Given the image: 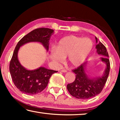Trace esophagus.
I'll return each mask as SVG.
<instances>
[{
    "label": "esophagus",
    "mask_w": 120,
    "mask_h": 120,
    "mask_svg": "<svg viewBox=\"0 0 120 120\" xmlns=\"http://www.w3.org/2000/svg\"><path fill=\"white\" fill-rule=\"evenodd\" d=\"M61 71L62 72H67V71L66 70H65V69H62V70H61Z\"/></svg>",
    "instance_id": "34e87169"
}]
</instances>
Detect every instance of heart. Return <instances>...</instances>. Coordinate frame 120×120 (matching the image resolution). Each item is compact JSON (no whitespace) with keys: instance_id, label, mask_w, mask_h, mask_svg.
<instances>
[{"instance_id":"heart-1","label":"heart","mask_w":120,"mask_h":120,"mask_svg":"<svg viewBox=\"0 0 120 120\" xmlns=\"http://www.w3.org/2000/svg\"><path fill=\"white\" fill-rule=\"evenodd\" d=\"M93 42L89 38L74 35L66 36L59 42L56 50L52 49L50 58L53 61L60 64L68 56L73 66L78 67L85 61L93 48Z\"/></svg>"}]
</instances>
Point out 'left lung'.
I'll return each instance as SVG.
<instances>
[{"mask_svg": "<svg viewBox=\"0 0 120 120\" xmlns=\"http://www.w3.org/2000/svg\"><path fill=\"white\" fill-rule=\"evenodd\" d=\"M95 39L97 43L96 52L99 55L104 56L100 59L106 64V68L102 76L95 78L89 77L86 73L87 62L72 70L76 74V78L74 82L67 85V88L71 95L78 99H89L99 94L104 88L108 78L110 69L108 52L105 46L98 41L96 36Z\"/></svg>", "mask_w": 120, "mask_h": 120, "instance_id": "8db88e82", "label": "left lung"}]
</instances>
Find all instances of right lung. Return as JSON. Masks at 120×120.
I'll list each match as a JSON object with an SVG mask.
<instances>
[{
  "label": "right lung",
  "mask_w": 120,
  "mask_h": 120,
  "mask_svg": "<svg viewBox=\"0 0 120 120\" xmlns=\"http://www.w3.org/2000/svg\"><path fill=\"white\" fill-rule=\"evenodd\" d=\"M54 30L39 28L26 34L18 42L10 62L9 71L15 86L24 94L35 95L41 92L47 86L51 76L57 71L40 67L34 70H28L22 66L18 59L20 47L29 42H39L48 51L50 37Z\"/></svg>",
  "instance_id": "obj_1"
}]
</instances>
